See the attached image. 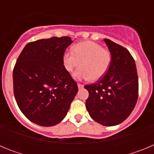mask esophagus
<instances>
[{
  "mask_svg": "<svg viewBox=\"0 0 154 154\" xmlns=\"http://www.w3.org/2000/svg\"><path fill=\"white\" fill-rule=\"evenodd\" d=\"M83 87H84L83 85H82V84H80V83H78V88H79V89H82Z\"/></svg>",
  "mask_w": 154,
  "mask_h": 154,
  "instance_id": "esophagus-1",
  "label": "esophagus"
}]
</instances>
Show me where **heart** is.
Returning <instances> with one entry per match:
<instances>
[{
    "instance_id": "heart-1",
    "label": "heart",
    "mask_w": 154,
    "mask_h": 154,
    "mask_svg": "<svg viewBox=\"0 0 154 154\" xmlns=\"http://www.w3.org/2000/svg\"><path fill=\"white\" fill-rule=\"evenodd\" d=\"M111 61L110 51L91 41L75 45L72 53L65 52L62 57L64 67L69 72H72L80 63L81 68L73 75L78 80L90 79L92 81H97L106 73Z\"/></svg>"
}]
</instances>
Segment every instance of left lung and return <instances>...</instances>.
<instances>
[{
  "instance_id": "1",
  "label": "left lung",
  "mask_w": 154,
  "mask_h": 154,
  "mask_svg": "<svg viewBox=\"0 0 154 154\" xmlns=\"http://www.w3.org/2000/svg\"><path fill=\"white\" fill-rule=\"evenodd\" d=\"M112 61L107 72L96 83L85 85L89 92L86 109L91 118L103 126L123 123L138 99V76L135 61L126 48L104 39Z\"/></svg>"
}]
</instances>
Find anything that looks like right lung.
Returning a JSON list of instances; mask_svg holds the SVG:
<instances>
[{
    "label": "right lung",
    "mask_w": 154,
    "mask_h": 154,
    "mask_svg": "<svg viewBox=\"0 0 154 154\" xmlns=\"http://www.w3.org/2000/svg\"><path fill=\"white\" fill-rule=\"evenodd\" d=\"M72 43L70 37H52L30 42L13 71L14 94L19 109L30 121L52 126L63 120L78 85L65 70L62 57Z\"/></svg>",
    "instance_id": "right-lung-1"
}]
</instances>
